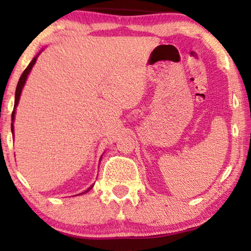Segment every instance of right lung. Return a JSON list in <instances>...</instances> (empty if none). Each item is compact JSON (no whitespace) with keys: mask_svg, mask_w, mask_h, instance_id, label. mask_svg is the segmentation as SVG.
Masks as SVG:
<instances>
[{"mask_svg":"<svg viewBox=\"0 0 251 251\" xmlns=\"http://www.w3.org/2000/svg\"><path fill=\"white\" fill-rule=\"evenodd\" d=\"M42 51H43V49H41V51H39V53H37L36 56L33 58V60L30 61L28 66L26 67V70L23 72L22 76H20L19 81H18V84H17V88H16V95H15V107H13V112H12V115H11V121H12V123H11V132H12V136H15V132H13V121H15V115H16V107H17V105H18V102H19L20 95H22L23 88H24V85H25V83H26V80H27V77H28V74L30 73V71H32V68H33L34 65H35V63H36V59H37V57L40 56V53L42 52ZM101 156H102V155H101ZM100 160H101V157H100ZM94 185H95V184H92L91 186L88 188V190H85L84 192H82L81 194H84V193H87V192L90 191L91 188H92V186H94Z\"/></svg>","mask_w":251,"mask_h":251,"instance_id":"obj_1","label":"right lung"}]
</instances>
